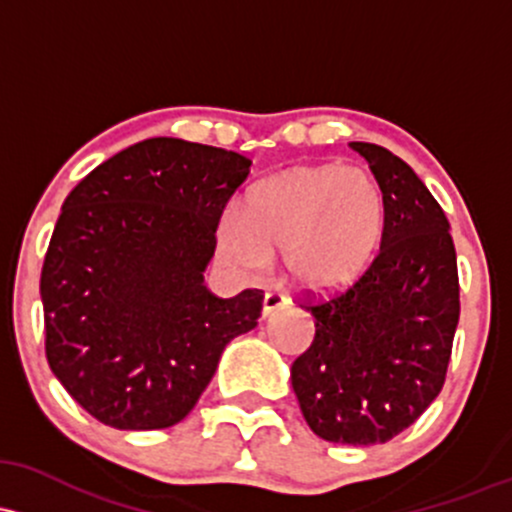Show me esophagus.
<instances>
[{"label": "esophagus", "instance_id": "obj_1", "mask_svg": "<svg viewBox=\"0 0 512 512\" xmlns=\"http://www.w3.org/2000/svg\"><path fill=\"white\" fill-rule=\"evenodd\" d=\"M289 299H286L284 294H279V291H267L265 294V301H262V316L269 318L272 313H277L279 308H284Z\"/></svg>", "mask_w": 512, "mask_h": 512}]
</instances>
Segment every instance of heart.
Wrapping results in <instances>:
<instances>
[{"label":"heart","instance_id":"obj_1","mask_svg":"<svg viewBox=\"0 0 512 512\" xmlns=\"http://www.w3.org/2000/svg\"><path fill=\"white\" fill-rule=\"evenodd\" d=\"M386 230V199L362 167L301 165L257 184L240 213L218 228V252L230 267L257 274L282 252L303 289H335L374 260Z\"/></svg>","mask_w":512,"mask_h":512}]
</instances>
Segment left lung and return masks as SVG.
<instances>
[{
    "instance_id": "obj_1",
    "label": "left lung",
    "mask_w": 512,
    "mask_h": 512,
    "mask_svg": "<svg viewBox=\"0 0 512 512\" xmlns=\"http://www.w3.org/2000/svg\"><path fill=\"white\" fill-rule=\"evenodd\" d=\"M386 199L379 255L342 294L303 303L316 338L291 364L308 428L338 445H379L413 425L445 384L459 323L449 221L401 157L350 143Z\"/></svg>"
}]
</instances>
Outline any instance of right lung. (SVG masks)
<instances>
[{"label": "right lung", "mask_w": 512, "mask_h": 512, "mask_svg": "<svg viewBox=\"0 0 512 512\" xmlns=\"http://www.w3.org/2000/svg\"><path fill=\"white\" fill-rule=\"evenodd\" d=\"M252 162L233 150L148 138L67 194L41 272L46 357L65 391L116 430L184 420L262 291L204 286L216 228Z\"/></svg>", "instance_id": "1"}]
</instances>
